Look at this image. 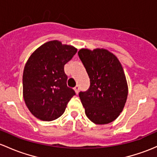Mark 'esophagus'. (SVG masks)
<instances>
[{"label":"esophagus","instance_id":"esophagus-1","mask_svg":"<svg viewBox=\"0 0 157 157\" xmlns=\"http://www.w3.org/2000/svg\"><path fill=\"white\" fill-rule=\"evenodd\" d=\"M74 91H75V92L77 94H78V92H79V86H76L75 87H74Z\"/></svg>","mask_w":157,"mask_h":157}]
</instances>
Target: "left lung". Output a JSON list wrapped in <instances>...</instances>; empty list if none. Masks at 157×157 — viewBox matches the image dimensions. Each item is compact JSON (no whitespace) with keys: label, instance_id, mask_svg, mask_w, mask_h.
Here are the masks:
<instances>
[{"label":"left lung","instance_id":"8db88e82","mask_svg":"<svg viewBox=\"0 0 157 157\" xmlns=\"http://www.w3.org/2000/svg\"><path fill=\"white\" fill-rule=\"evenodd\" d=\"M78 56L90 79V86L79 96L87 117L108 124L123 111L128 95L123 68L116 56L105 49H81Z\"/></svg>","mask_w":157,"mask_h":157}]
</instances>
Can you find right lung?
I'll return each instance as SVG.
<instances>
[{
    "instance_id": "1",
    "label": "right lung",
    "mask_w": 157,
    "mask_h": 157,
    "mask_svg": "<svg viewBox=\"0 0 157 157\" xmlns=\"http://www.w3.org/2000/svg\"><path fill=\"white\" fill-rule=\"evenodd\" d=\"M73 46L51 40L38 47L26 62L22 77L23 98L35 117L59 118L75 92L67 86L64 66L77 52Z\"/></svg>"
}]
</instances>
